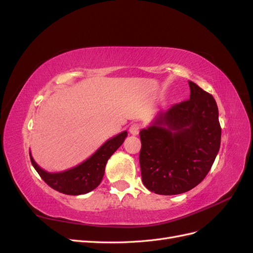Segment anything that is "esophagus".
<instances>
[{"mask_svg":"<svg viewBox=\"0 0 253 253\" xmlns=\"http://www.w3.org/2000/svg\"><path fill=\"white\" fill-rule=\"evenodd\" d=\"M139 129H140V126L137 125V124H133L131 125V126H129V133H131L132 135H138L139 133Z\"/></svg>","mask_w":253,"mask_h":253,"instance_id":"obj_1","label":"esophagus"}]
</instances>
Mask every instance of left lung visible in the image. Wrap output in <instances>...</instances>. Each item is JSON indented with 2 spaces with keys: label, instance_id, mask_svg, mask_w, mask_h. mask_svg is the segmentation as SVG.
Instances as JSON below:
<instances>
[{
  "label": "left lung",
  "instance_id": "1",
  "mask_svg": "<svg viewBox=\"0 0 253 253\" xmlns=\"http://www.w3.org/2000/svg\"><path fill=\"white\" fill-rule=\"evenodd\" d=\"M190 99L160 112L139 135L143 185L162 195L185 193L202 182L220 147L212 95L189 81Z\"/></svg>",
  "mask_w": 253,
  "mask_h": 253
}]
</instances>
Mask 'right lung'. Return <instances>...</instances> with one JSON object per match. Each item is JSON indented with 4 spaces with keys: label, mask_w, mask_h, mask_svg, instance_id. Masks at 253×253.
Returning <instances> with one entry per match:
<instances>
[{
    "label": "right lung",
    "mask_w": 253,
    "mask_h": 253,
    "mask_svg": "<svg viewBox=\"0 0 253 253\" xmlns=\"http://www.w3.org/2000/svg\"><path fill=\"white\" fill-rule=\"evenodd\" d=\"M127 132L114 136L106 140L93 155L80 165L62 172H47L38 165L29 151L30 162L41 178L49 187L67 195L85 194L96 189L103 178L106 163L125 141Z\"/></svg>",
    "instance_id": "add662e5"
}]
</instances>
